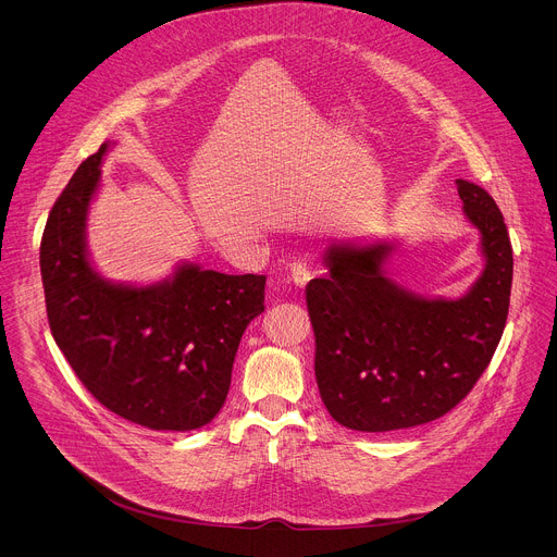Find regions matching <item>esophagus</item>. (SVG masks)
<instances>
[{"mask_svg":"<svg viewBox=\"0 0 557 557\" xmlns=\"http://www.w3.org/2000/svg\"><path fill=\"white\" fill-rule=\"evenodd\" d=\"M310 277H312L310 264H306V262H293V264H290V280H293L297 286H304Z\"/></svg>","mask_w":557,"mask_h":557,"instance_id":"34e87169","label":"esophagus"}]
</instances>
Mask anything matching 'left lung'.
Here are the masks:
<instances>
[{
    "label": "left lung",
    "instance_id": "8db88e82",
    "mask_svg": "<svg viewBox=\"0 0 557 557\" xmlns=\"http://www.w3.org/2000/svg\"><path fill=\"white\" fill-rule=\"evenodd\" d=\"M458 196L483 235L487 267L460 299H425L394 284L392 245H333L329 275L310 280L314 376L331 417L359 432L441 419L471 392L503 337L513 251L496 200L458 178Z\"/></svg>",
    "mask_w": 557,
    "mask_h": 557
}]
</instances>
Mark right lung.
Returning a JSON list of instances; mask_svg holds the SVG:
<instances>
[{"label":"right lung","mask_w":557,"mask_h":557,"mask_svg":"<svg viewBox=\"0 0 557 557\" xmlns=\"http://www.w3.org/2000/svg\"><path fill=\"white\" fill-rule=\"evenodd\" d=\"M103 143L57 198L41 237V280L57 346L110 412L161 432L207 425L222 408L243 333L264 310V275L185 264L153 286L110 284L86 253V215Z\"/></svg>","instance_id":"1"}]
</instances>
